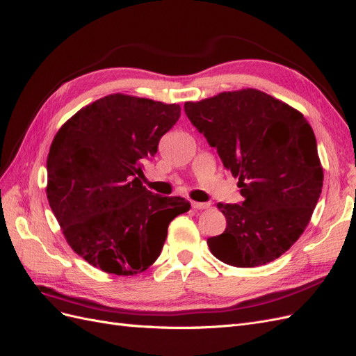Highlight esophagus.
Listing matches in <instances>:
<instances>
[{
    "label": "esophagus",
    "instance_id": "34e87169",
    "mask_svg": "<svg viewBox=\"0 0 356 356\" xmlns=\"http://www.w3.org/2000/svg\"><path fill=\"white\" fill-rule=\"evenodd\" d=\"M192 207L197 210H206L210 207V202H198V201H192Z\"/></svg>",
    "mask_w": 356,
    "mask_h": 356
}]
</instances>
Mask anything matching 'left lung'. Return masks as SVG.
I'll list each match as a JSON object with an SVG mask.
<instances>
[{
    "mask_svg": "<svg viewBox=\"0 0 356 356\" xmlns=\"http://www.w3.org/2000/svg\"><path fill=\"white\" fill-rule=\"evenodd\" d=\"M185 113L241 188L240 204H218L227 228L207 240L210 252L241 268L277 259L309 225L322 192L323 170L309 122L250 88L188 101Z\"/></svg>",
    "mask_w": 356,
    "mask_h": 356,
    "instance_id": "8db88e82",
    "label": "left lung"
}]
</instances>
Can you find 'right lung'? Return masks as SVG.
Listing matches in <instances>:
<instances>
[{
    "instance_id": "obj_1",
    "label": "right lung",
    "mask_w": 356,
    "mask_h": 356,
    "mask_svg": "<svg viewBox=\"0 0 356 356\" xmlns=\"http://www.w3.org/2000/svg\"><path fill=\"white\" fill-rule=\"evenodd\" d=\"M180 118L179 104L113 94L79 110L47 156V200L79 257L116 276H134L161 255L170 222L191 209L152 194L143 161Z\"/></svg>"
}]
</instances>
